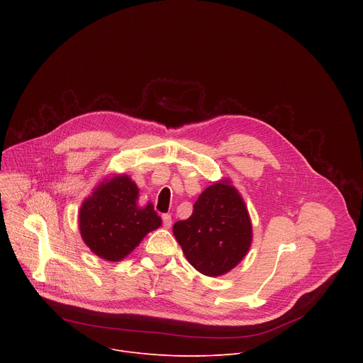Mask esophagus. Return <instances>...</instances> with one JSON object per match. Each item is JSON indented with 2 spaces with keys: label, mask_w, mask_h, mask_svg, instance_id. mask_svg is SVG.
Masks as SVG:
<instances>
[{
  "label": "esophagus",
  "mask_w": 363,
  "mask_h": 363,
  "mask_svg": "<svg viewBox=\"0 0 363 363\" xmlns=\"http://www.w3.org/2000/svg\"><path fill=\"white\" fill-rule=\"evenodd\" d=\"M162 224H164L165 228H169V227L172 225V218H171V216H168V214L162 216Z\"/></svg>",
  "instance_id": "1"
}]
</instances>
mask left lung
Listing matches in <instances>:
<instances>
[{"instance_id": "8db88e82", "label": "left lung", "mask_w": 363, "mask_h": 363, "mask_svg": "<svg viewBox=\"0 0 363 363\" xmlns=\"http://www.w3.org/2000/svg\"><path fill=\"white\" fill-rule=\"evenodd\" d=\"M172 231L189 264L210 277L233 270L252 240L245 202L228 179L206 188L194 203L192 216L177 221Z\"/></svg>"}]
</instances>
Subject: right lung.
Wrapping results in <instances>:
<instances>
[{"label": "right lung", "mask_w": 363, "mask_h": 363, "mask_svg": "<svg viewBox=\"0 0 363 363\" xmlns=\"http://www.w3.org/2000/svg\"><path fill=\"white\" fill-rule=\"evenodd\" d=\"M139 189L128 175L101 181L79 213V228L86 245L100 258L121 262L143 237L161 227V217L147 202L138 205Z\"/></svg>", "instance_id": "add662e5"}]
</instances>
